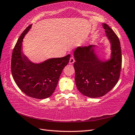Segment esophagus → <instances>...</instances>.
Instances as JSON below:
<instances>
[{"label": "esophagus", "mask_w": 135, "mask_h": 135, "mask_svg": "<svg viewBox=\"0 0 135 135\" xmlns=\"http://www.w3.org/2000/svg\"><path fill=\"white\" fill-rule=\"evenodd\" d=\"M75 62V59H74V58L73 57H71L70 59V61H69V63L70 64H73V63Z\"/></svg>", "instance_id": "obj_1"}]
</instances>
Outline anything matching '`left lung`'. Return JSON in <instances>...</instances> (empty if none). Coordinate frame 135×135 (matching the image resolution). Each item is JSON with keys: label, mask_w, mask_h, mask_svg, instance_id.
Instances as JSON below:
<instances>
[{"label": "left lung", "mask_w": 135, "mask_h": 135, "mask_svg": "<svg viewBox=\"0 0 135 135\" xmlns=\"http://www.w3.org/2000/svg\"><path fill=\"white\" fill-rule=\"evenodd\" d=\"M111 44L110 58L103 61L94 51L96 46L78 47L74 51L75 81L78 90L90 98L102 97L118 82L122 65L119 40L107 24H103Z\"/></svg>", "instance_id": "obj_1"}]
</instances>
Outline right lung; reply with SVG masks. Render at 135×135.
Returning <instances> with one entry per match:
<instances>
[{"instance_id": "1", "label": "right lung", "mask_w": 135, "mask_h": 135, "mask_svg": "<svg viewBox=\"0 0 135 135\" xmlns=\"http://www.w3.org/2000/svg\"><path fill=\"white\" fill-rule=\"evenodd\" d=\"M30 25L20 35L13 51L11 70L14 81L27 96L45 99L56 89L62 70L69 62L70 54L60 58H52L40 63L28 60L22 51V42L31 29Z\"/></svg>"}]
</instances>
